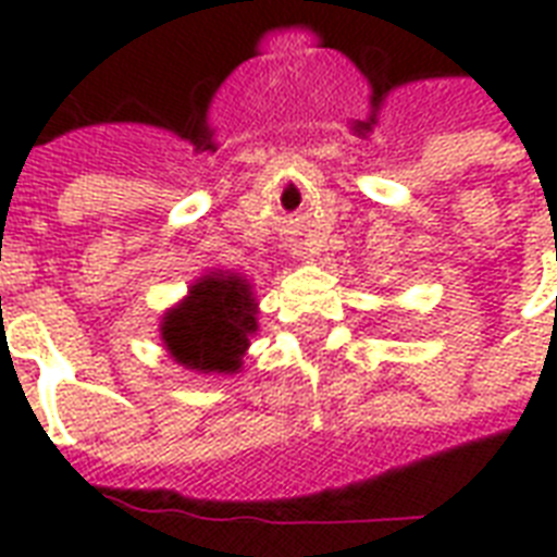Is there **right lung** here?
<instances>
[{
    "label": "right lung",
    "mask_w": 557,
    "mask_h": 557,
    "mask_svg": "<svg viewBox=\"0 0 557 557\" xmlns=\"http://www.w3.org/2000/svg\"><path fill=\"white\" fill-rule=\"evenodd\" d=\"M160 342L193 373H238L258 331V299L247 275L209 270L160 315Z\"/></svg>",
    "instance_id": "1"
}]
</instances>
